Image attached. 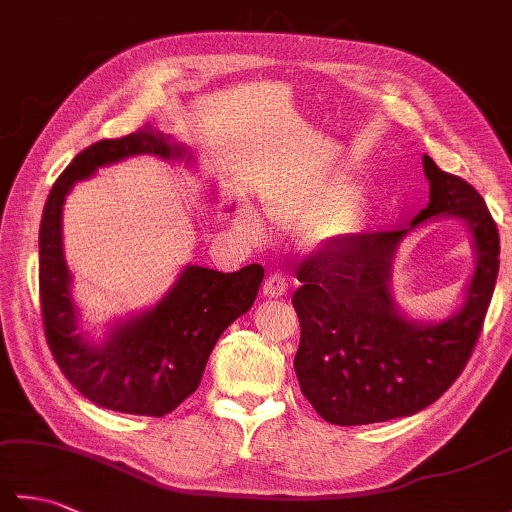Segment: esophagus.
I'll return each mask as SVG.
<instances>
[{"instance_id":"obj_1","label":"esophagus","mask_w":512,"mask_h":512,"mask_svg":"<svg viewBox=\"0 0 512 512\" xmlns=\"http://www.w3.org/2000/svg\"><path fill=\"white\" fill-rule=\"evenodd\" d=\"M286 290H288V279L281 273H273L264 284V297L279 299V297L286 295Z\"/></svg>"}]
</instances>
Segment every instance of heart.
<instances>
[{
  "label": "heart",
  "instance_id": "heart-1",
  "mask_svg": "<svg viewBox=\"0 0 512 512\" xmlns=\"http://www.w3.org/2000/svg\"><path fill=\"white\" fill-rule=\"evenodd\" d=\"M270 224L281 231H306L312 228L314 239L332 242L358 231L363 222L361 204L356 202V187L347 180H319L301 187L281 189L264 204ZM235 228L250 242H264L266 222L255 211H242L235 217Z\"/></svg>",
  "mask_w": 512,
  "mask_h": 512
}]
</instances>
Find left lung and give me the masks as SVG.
Masks as SVG:
<instances>
[{
  "label": "left lung",
  "instance_id": "1",
  "mask_svg": "<svg viewBox=\"0 0 512 512\" xmlns=\"http://www.w3.org/2000/svg\"><path fill=\"white\" fill-rule=\"evenodd\" d=\"M422 167L429 204L409 226L347 235L299 266L295 372L314 411L341 427L413 416L436 402L462 374L493 297L499 235L486 202L427 154ZM444 216L470 228L476 270L458 313L440 324L416 322L395 303L393 259L411 230Z\"/></svg>",
  "mask_w": 512,
  "mask_h": 512
}]
</instances>
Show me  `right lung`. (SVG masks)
Returning <instances> with one entry per match:
<instances>
[{
  "label": "right lung",
  "mask_w": 512,
  "mask_h": 512,
  "mask_svg": "<svg viewBox=\"0 0 512 512\" xmlns=\"http://www.w3.org/2000/svg\"><path fill=\"white\" fill-rule=\"evenodd\" d=\"M143 154L195 162L171 136L136 132L83 149L54 182L39 228V297L46 339L65 378L94 405L160 418L198 389L217 339L253 306L264 268L250 264L237 273H220L189 264L160 301L110 325L103 339L79 332L63 255L65 195L96 169Z\"/></svg>",
  "instance_id": "add662e5"
}]
</instances>
